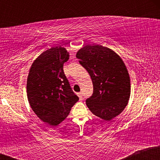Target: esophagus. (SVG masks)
<instances>
[{"instance_id":"esophagus-1","label":"esophagus","mask_w":160,"mask_h":160,"mask_svg":"<svg viewBox=\"0 0 160 160\" xmlns=\"http://www.w3.org/2000/svg\"><path fill=\"white\" fill-rule=\"evenodd\" d=\"M78 96H79V98H80V100H82V92H79L78 93Z\"/></svg>"}]
</instances>
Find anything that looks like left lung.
I'll return each mask as SVG.
<instances>
[{"label": "left lung", "instance_id": "1", "mask_svg": "<svg viewBox=\"0 0 160 160\" xmlns=\"http://www.w3.org/2000/svg\"><path fill=\"white\" fill-rule=\"evenodd\" d=\"M76 57L92 80L93 93L86 105L93 114L110 121L122 112L130 97V78L123 61L101 45H86Z\"/></svg>", "mask_w": 160, "mask_h": 160}]
</instances>
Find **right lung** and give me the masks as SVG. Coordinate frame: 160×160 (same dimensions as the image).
I'll return each instance as SVG.
<instances>
[{"label":"right lung","mask_w":160,"mask_h":160,"mask_svg":"<svg viewBox=\"0 0 160 160\" xmlns=\"http://www.w3.org/2000/svg\"><path fill=\"white\" fill-rule=\"evenodd\" d=\"M68 59L65 48L52 47L34 60L28 76L29 104L40 120L52 126L65 120L79 100L64 73Z\"/></svg>","instance_id":"1"}]
</instances>
